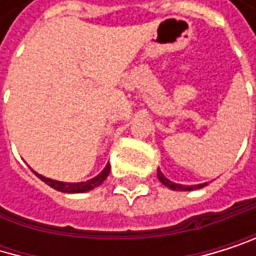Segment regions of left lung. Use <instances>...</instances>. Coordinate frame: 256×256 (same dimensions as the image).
<instances>
[{
  "label": "left lung",
  "mask_w": 256,
  "mask_h": 256,
  "mask_svg": "<svg viewBox=\"0 0 256 256\" xmlns=\"http://www.w3.org/2000/svg\"><path fill=\"white\" fill-rule=\"evenodd\" d=\"M158 180L166 186V188H169V189H172V190H194V189H201V188H204V186H208V182L198 184V186H184V184H176V182H174V181H170V180H167V178L161 174V170H160V169H158Z\"/></svg>",
  "instance_id": "obj_1"
}]
</instances>
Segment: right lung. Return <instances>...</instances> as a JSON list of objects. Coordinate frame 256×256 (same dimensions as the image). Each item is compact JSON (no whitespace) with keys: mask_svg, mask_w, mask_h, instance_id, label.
Listing matches in <instances>:
<instances>
[{"mask_svg":"<svg viewBox=\"0 0 256 256\" xmlns=\"http://www.w3.org/2000/svg\"><path fill=\"white\" fill-rule=\"evenodd\" d=\"M110 172V164L107 162V166L104 167V170L101 174H98L95 178L92 180H87V181H82V182H62V181H56V180H50V178H46L40 174L35 172V175L42 180L47 186H50V188H54L55 190H60V192H64V194H84V192H89L95 188H98V186L107 178V175H109Z\"/></svg>","mask_w":256,"mask_h":256,"instance_id":"add662e5","label":"right lung"}]
</instances>
